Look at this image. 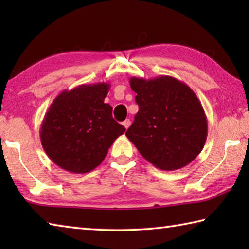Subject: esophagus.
<instances>
[{
  "mask_svg": "<svg viewBox=\"0 0 249 249\" xmlns=\"http://www.w3.org/2000/svg\"><path fill=\"white\" fill-rule=\"evenodd\" d=\"M123 126H124V127H125L126 129H127V128L129 127V126H130V121H129V120H125V121L123 122Z\"/></svg>",
  "mask_w": 249,
  "mask_h": 249,
  "instance_id": "1",
  "label": "esophagus"
}]
</instances>
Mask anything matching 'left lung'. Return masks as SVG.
I'll return each mask as SVG.
<instances>
[{
    "mask_svg": "<svg viewBox=\"0 0 249 249\" xmlns=\"http://www.w3.org/2000/svg\"><path fill=\"white\" fill-rule=\"evenodd\" d=\"M129 84L140 109L126 132L128 140L159 169L189 165L203 149L208 136V121L195 92L170 75L133 77Z\"/></svg>",
    "mask_w": 249,
    "mask_h": 249,
    "instance_id": "left-lung-1",
    "label": "left lung"
}]
</instances>
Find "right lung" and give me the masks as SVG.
I'll use <instances>...</instances> for the list:
<instances>
[{"instance_id": "add662e5", "label": "right lung", "mask_w": 249, "mask_h": 249, "mask_svg": "<svg viewBox=\"0 0 249 249\" xmlns=\"http://www.w3.org/2000/svg\"><path fill=\"white\" fill-rule=\"evenodd\" d=\"M109 84H81L65 90L50 104L40 127L48 157L66 171L87 174L98 167L125 127L104 103Z\"/></svg>"}]
</instances>
